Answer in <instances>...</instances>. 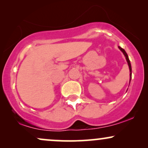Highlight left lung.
<instances>
[{
    "instance_id": "8db88e82",
    "label": "left lung",
    "mask_w": 148,
    "mask_h": 148,
    "mask_svg": "<svg viewBox=\"0 0 148 148\" xmlns=\"http://www.w3.org/2000/svg\"><path fill=\"white\" fill-rule=\"evenodd\" d=\"M118 48H119V49H120V51H121L123 53L124 55H125V58H126V60H127V64H128L129 68H130V84L131 79H132V66H131L130 60V59H129L128 55H127V53H126V51H125V49H123V48H121V47H118ZM129 86H130V85H129ZM127 90H128V89H127Z\"/></svg>"
}]
</instances>
